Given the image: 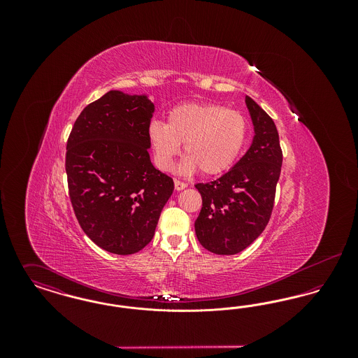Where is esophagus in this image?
<instances>
[{
    "mask_svg": "<svg viewBox=\"0 0 358 358\" xmlns=\"http://www.w3.org/2000/svg\"><path fill=\"white\" fill-rule=\"evenodd\" d=\"M187 185L185 182H182V181H178V180H174V189L176 190H182V189H185Z\"/></svg>",
    "mask_w": 358,
    "mask_h": 358,
    "instance_id": "34e87169",
    "label": "esophagus"
}]
</instances>
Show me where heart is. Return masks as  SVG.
<instances>
[{
	"label": "heart",
	"mask_w": 358,
	"mask_h": 358,
	"mask_svg": "<svg viewBox=\"0 0 358 358\" xmlns=\"http://www.w3.org/2000/svg\"><path fill=\"white\" fill-rule=\"evenodd\" d=\"M148 138L161 171L173 169L184 145L181 171L213 177L236 164L248 138V120L219 103H182L168 113L166 123L153 120Z\"/></svg>",
	"instance_id": "1"
}]
</instances>
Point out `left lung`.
<instances>
[{"label":"left lung","instance_id":"obj_1","mask_svg":"<svg viewBox=\"0 0 358 358\" xmlns=\"http://www.w3.org/2000/svg\"><path fill=\"white\" fill-rule=\"evenodd\" d=\"M245 104L255 131L250 149L220 178L196 185L203 197L196 236L216 255H235L260 236L271 217L282 169L273 120L250 96Z\"/></svg>","mask_w":358,"mask_h":358}]
</instances>
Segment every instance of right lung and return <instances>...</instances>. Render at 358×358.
<instances>
[{
	"instance_id": "add662e5",
	"label": "right lung",
	"mask_w": 358,
	"mask_h": 358,
	"mask_svg": "<svg viewBox=\"0 0 358 358\" xmlns=\"http://www.w3.org/2000/svg\"><path fill=\"white\" fill-rule=\"evenodd\" d=\"M148 95L111 90L90 103L67 142L69 199L85 235L104 251L131 255L154 236L174 189L150 161Z\"/></svg>"
}]
</instances>
